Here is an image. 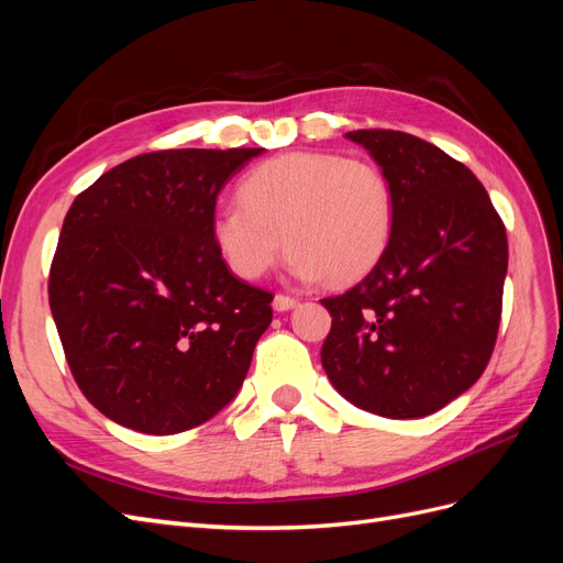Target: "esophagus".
<instances>
[{"instance_id":"obj_1","label":"esophagus","mask_w":563,"mask_h":563,"mask_svg":"<svg viewBox=\"0 0 563 563\" xmlns=\"http://www.w3.org/2000/svg\"><path fill=\"white\" fill-rule=\"evenodd\" d=\"M298 298H294V296H286V294H277L275 296V300H272V305H275V310L277 312H288V310H294V308H298Z\"/></svg>"}]
</instances>
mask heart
I'll return each instance as SVG.
<instances>
[{
	"mask_svg": "<svg viewBox=\"0 0 563 563\" xmlns=\"http://www.w3.org/2000/svg\"><path fill=\"white\" fill-rule=\"evenodd\" d=\"M391 230L395 190L383 168L335 152L258 164L240 183V203H220L211 220L218 253L242 279L263 277L288 246L298 279L347 284L378 265Z\"/></svg>",
	"mask_w": 563,
	"mask_h": 563,
	"instance_id": "b5f03b06",
	"label": "heart"
}]
</instances>
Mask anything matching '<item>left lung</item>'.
I'll list each match as a JSON object with an SVG mask.
<instances>
[{
	"mask_svg": "<svg viewBox=\"0 0 563 563\" xmlns=\"http://www.w3.org/2000/svg\"><path fill=\"white\" fill-rule=\"evenodd\" d=\"M395 190L378 265L323 298L333 317L321 366L354 406L422 418L463 395L496 347L507 272L505 223L465 164L411 133L350 131Z\"/></svg>",
	"mask_w": 563,
	"mask_h": 563,
	"instance_id": "1",
	"label": "left lung"
}]
</instances>
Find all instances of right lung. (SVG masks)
<instances>
[{"mask_svg": "<svg viewBox=\"0 0 563 563\" xmlns=\"http://www.w3.org/2000/svg\"><path fill=\"white\" fill-rule=\"evenodd\" d=\"M263 147L159 150L110 168L63 220L48 305L67 366L100 413L176 434L232 401L272 294L218 253V192Z\"/></svg>", "mask_w": 563, "mask_h": 563, "instance_id": "obj_1", "label": "right lung"}]
</instances>
